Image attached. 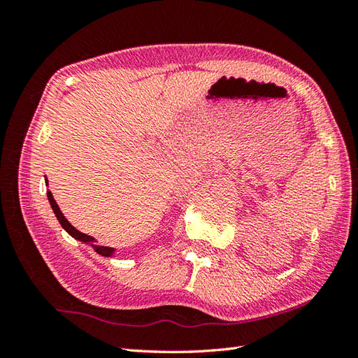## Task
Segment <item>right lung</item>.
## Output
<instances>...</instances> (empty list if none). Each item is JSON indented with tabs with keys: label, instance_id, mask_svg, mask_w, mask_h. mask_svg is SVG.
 <instances>
[{
	"label": "right lung",
	"instance_id": "1",
	"mask_svg": "<svg viewBox=\"0 0 358 358\" xmlns=\"http://www.w3.org/2000/svg\"><path fill=\"white\" fill-rule=\"evenodd\" d=\"M48 200H50V203H51V208H52V210H54V214H55V217H57V220L60 221V224H62V227L67 231V234H69L71 236H73L75 239H78V241H83V243H87V244H92V247L94 248V251L98 255H101V256H113V253H114V248H111V247H103V245H94V238H92V236H89V235H85V234H81L80 230H76L69 221H67L66 218H64V215H63V212L60 210V208H59V205H57V201L54 200V197H52V192L51 191H48Z\"/></svg>",
	"mask_w": 358,
	"mask_h": 358
}]
</instances>
